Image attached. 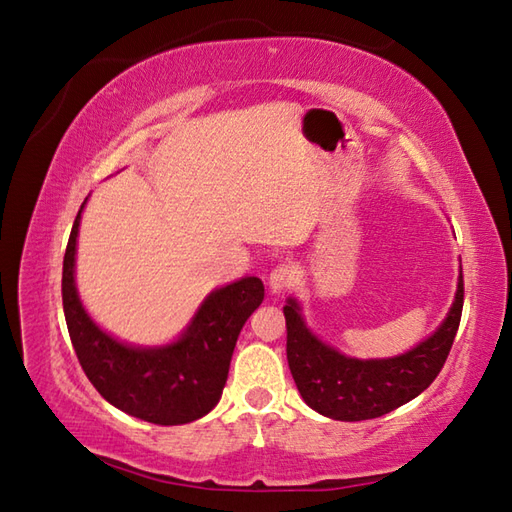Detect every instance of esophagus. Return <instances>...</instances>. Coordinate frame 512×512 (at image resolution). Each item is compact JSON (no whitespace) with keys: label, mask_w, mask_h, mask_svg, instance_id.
Masks as SVG:
<instances>
[{"label":"esophagus","mask_w":512,"mask_h":512,"mask_svg":"<svg viewBox=\"0 0 512 512\" xmlns=\"http://www.w3.org/2000/svg\"><path fill=\"white\" fill-rule=\"evenodd\" d=\"M294 267L288 265V262H284V265H277L271 275H269V288L273 292H282L284 288H288L292 282H294Z\"/></svg>","instance_id":"obj_1"}]
</instances>
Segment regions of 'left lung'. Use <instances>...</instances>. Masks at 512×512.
<instances>
[{"mask_svg": "<svg viewBox=\"0 0 512 512\" xmlns=\"http://www.w3.org/2000/svg\"><path fill=\"white\" fill-rule=\"evenodd\" d=\"M463 309V275L451 312L425 342L393 359H352L322 344L305 327L294 299L284 307L286 356L305 404L335 421H367L421 395L438 378L451 352Z\"/></svg>", "mask_w": 512, "mask_h": 512, "instance_id": "obj_1", "label": "left lung"}]
</instances>
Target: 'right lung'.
I'll return each mask as SVG.
<instances>
[{
	"instance_id": "right-lung-1",
	"label": "right lung",
	"mask_w": 512,
	"mask_h": 512,
	"mask_svg": "<svg viewBox=\"0 0 512 512\" xmlns=\"http://www.w3.org/2000/svg\"><path fill=\"white\" fill-rule=\"evenodd\" d=\"M85 203L81 205L83 211ZM81 211L76 215L61 275V299L79 363L96 391L130 416L156 425H183L218 404L232 350L245 320L265 299L258 277H243L213 290L177 342L134 348L106 335L81 305L74 286V254Z\"/></svg>"
}]
</instances>
